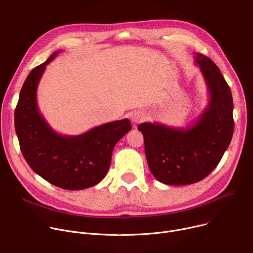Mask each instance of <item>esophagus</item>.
Masks as SVG:
<instances>
[{"label": "esophagus", "instance_id": "1", "mask_svg": "<svg viewBox=\"0 0 253 253\" xmlns=\"http://www.w3.org/2000/svg\"><path fill=\"white\" fill-rule=\"evenodd\" d=\"M133 123H139L145 119V114L142 112H134L130 116Z\"/></svg>", "mask_w": 253, "mask_h": 253}]
</instances>
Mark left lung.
Wrapping results in <instances>:
<instances>
[{
	"label": "left lung",
	"mask_w": 253,
	"mask_h": 253,
	"mask_svg": "<svg viewBox=\"0 0 253 253\" xmlns=\"http://www.w3.org/2000/svg\"><path fill=\"white\" fill-rule=\"evenodd\" d=\"M210 92V102L196 123L186 129L158 123L138 125L150 172L168 185H187L209 176L222 160L234 131L233 98L218 67L197 54Z\"/></svg>",
	"instance_id": "1"
}]
</instances>
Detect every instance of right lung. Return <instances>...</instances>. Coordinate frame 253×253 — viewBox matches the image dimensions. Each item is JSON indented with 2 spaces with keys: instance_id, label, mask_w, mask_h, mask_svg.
<instances>
[{
  "instance_id": "add662e5",
  "label": "right lung",
  "mask_w": 253,
  "mask_h": 253,
  "mask_svg": "<svg viewBox=\"0 0 253 253\" xmlns=\"http://www.w3.org/2000/svg\"><path fill=\"white\" fill-rule=\"evenodd\" d=\"M58 53L33 68L25 79L15 109V130L21 153L33 171L57 187L82 190L105 178L116 143L132 126L123 119L77 136H63L50 128L38 109L37 90L45 66Z\"/></svg>"
}]
</instances>
